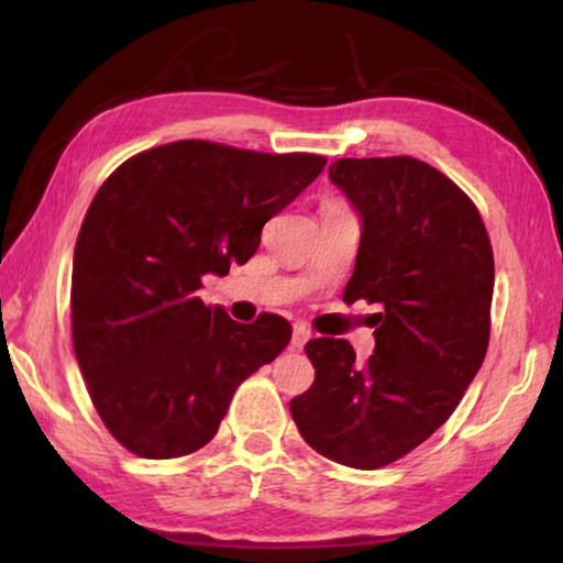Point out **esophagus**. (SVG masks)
I'll use <instances>...</instances> for the list:
<instances>
[{
    "instance_id": "obj_1",
    "label": "esophagus",
    "mask_w": 563,
    "mask_h": 563,
    "mask_svg": "<svg viewBox=\"0 0 563 563\" xmlns=\"http://www.w3.org/2000/svg\"><path fill=\"white\" fill-rule=\"evenodd\" d=\"M308 340H310V330L308 328H305V325H295L292 328V340H290L292 350H300Z\"/></svg>"
}]
</instances>
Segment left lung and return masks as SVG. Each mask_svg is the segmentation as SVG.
Returning a JSON list of instances; mask_svg holds the SVG:
<instances>
[{
    "instance_id": "8db88e82",
    "label": "left lung",
    "mask_w": 563,
    "mask_h": 563,
    "mask_svg": "<svg viewBox=\"0 0 563 563\" xmlns=\"http://www.w3.org/2000/svg\"><path fill=\"white\" fill-rule=\"evenodd\" d=\"M330 178L362 216L342 300L377 302L375 352L316 338L290 415L312 450L352 470L402 460L450 419L489 345L494 253L470 196L412 156L338 158Z\"/></svg>"
}]
</instances>
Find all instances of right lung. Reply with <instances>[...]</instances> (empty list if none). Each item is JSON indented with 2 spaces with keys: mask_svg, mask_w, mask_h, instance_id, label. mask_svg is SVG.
Returning <instances> with one entry per match:
<instances>
[{
  "mask_svg": "<svg viewBox=\"0 0 563 563\" xmlns=\"http://www.w3.org/2000/svg\"><path fill=\"white\" fill-rule=\"evenodd\" d=\"M318 154L174 141L113 170L74 247L71 340L113 440L174 460L213 440L233 393L290 342V322L251 325L206 305V273L258 251L263 225L325 168Z\"/></svg>",
  "mask_w": 563,
  "mask_h": 563,
  "instance_id": "1",
  "label": "right lung"
}]
</instances>
